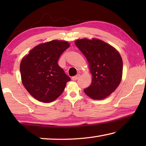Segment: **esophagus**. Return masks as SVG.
<instances>
[{"label": "esophagus", "mask_w": 146, "mask_h": 146, "mask_svg": "<svg viewBox=\"0 0 146 146\" xmlns=\"http://www.w3.org/2000/svg\"><path fill=\"white\" fill-rule=\"evenodd\" d=\"M78 78H79V75L74 76L72 77V80H74V81H76V80H77Z\"/></svg>", "instance_id": "obj_1"}]
</instances>
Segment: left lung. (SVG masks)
<instances>
[{
	"label": "left lung",
	"instance_id": "obj_1",
	"mask_svg": "<svg viewBox=\"0 0 146 146\" xmlns=\"http://www.w3.org/2000/svg\"><path fill=\"white\" fill-rule=\"evenodd\" d=\"M75 44L89 63L92 82L84 92L94 100L110 95L120 83L123 62L114 48L98 39L78 40Z\"/></svg>",
	"mask_w": 146,
	"mask_h": 146
}]
</instances>
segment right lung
<instances>
[{
	"mask_svg": "<svg viewBox=\"0 0 146 146\" xmlns=\"http://www.w3.org/2000/svg\"><path fill=\"white\" fill-rule=\"evenodd\" d=\"M69 46L66 41H50L36 46L22 60V82L30 94L38 100L46 103L55 100L70 80L58 64L60 56Z\"/></svg>",
	"mask_w": 146,
	"mask_h": 146,
	"instance_id": "1",
	"label": "right lung"
}]
</instances>
